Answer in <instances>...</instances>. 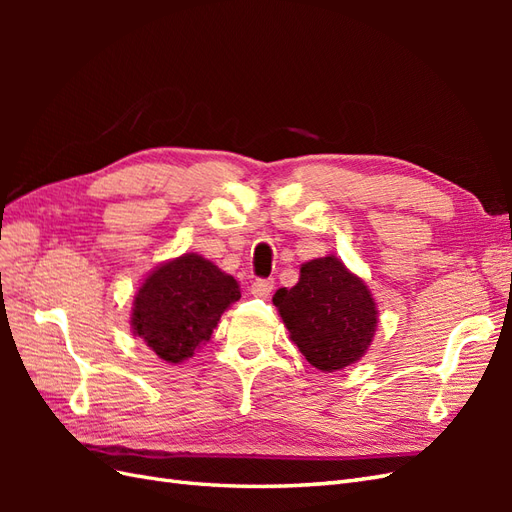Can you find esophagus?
Masks as SVG:
<instances>
[{
  "label": "esophagus",
  "mask_w": 512,
  "mask_h": 512,
  "mask_svg": "<svg viewBox=\"0 0 512 512\" xmlns=\"http://www.w3.org/2000/svg\"><path fill=\"white\" fill-rule=\"evenodd\" d=\"M273 280H256L254 284H252V294L254 297H260V299H267L269 294H271V290H273Z\"/></svg>",
  "instance_id": "1"
}]
</instances>
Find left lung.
Masks as SVG:
<instances>
[{
  "label": "left lung",
  "instance_id": "1",
  "mask_svg": "<svg viewBox=\"0 0 512 512\" xmlns=\"http://www.w3.org/2000/svg\"><path fill=\"white\" fill-rule=\"evenodd\" d=\"M273 303L292 342L320 371L359 361L376 333L378 309L371 292L333 256L305 262L299 284L277 290Z\"/></svg>",
  "mask_w": 512,
  "mask_h": 512
}]
</instances>
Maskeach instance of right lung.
Masks as SVG:
<instances>
[{
	"label": "right lung",
	"instance_id": "1",
	"mask_svg": "<svg viewBox=\"0 0 512 512\" xmlns=\"http://www.w3.org/2000/svg\"><path fill=\"white\" fill-rule=\"evenodd\" d=\"M241 299L235 277L198 254H183L153 271L134 297L132 327L168 363L205 344L230 303Z\"/></svg>",
	"mask_w": 512,
	"mask_h": 512
}]
</instances>
